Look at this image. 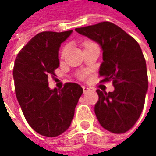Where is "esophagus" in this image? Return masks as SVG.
Masks as SVG:
<instances>
[{"mask_svg":"<svg viewBox=\"0 0 156 156\" xmlns=\"http://www.w3.org/2000/svg\"><path fill=\"white\" fill-rule=\"evenodd\" d=\"M82 88H83V92H84V93H87V91H89V88H88L87 87L83 86V87H82Z\"/></svg>","mask_w":156,"mask_h":156,"instance_id":"obj_1","label":"esophagus"}]
</instances>
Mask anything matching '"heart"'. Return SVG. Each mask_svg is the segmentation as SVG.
Here are the masks:
<instances>
[{
  "label": "heart",
  "mask_w": 156,
  "mask_h": 156,
  "mask_svg": "<svg viewBox=\"0 0 156 156\" xmlns=\"http://www.w3.org/2000/svg\"><path fill=\"white\" fill-rule=\"evenodd\" d=\"M88 44H92V42H90V41H87V42L84 43V45H85V46H87V45H88ZM67 49H68V48L67 47L63 48V49H62V51H61V57H64V56H65V54H66V52H67ZM79 77H80L81 78H84V74H81Z\"/></svg>",
  "instance_id": "1"
}]
</instances>
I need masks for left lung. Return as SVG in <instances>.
<instances>
[{
    "mask_svg": "<svg viewBox=\"0 0 156 156\" xmlns=\"http://www.w3.org/2000/svg\"><path fill=\"white\" fill-rule=\"evenodd\" d=\"M81 35L96 41L103 50L99 76L113 82L115 90H97L95 114L99 124L114 134H123L136 123L148 89L146 63L137 41L115 24L104 21L77 28Z\"/></svg>",
    "mask_w": 156,
    "mask_h": 156,
    "instance_id": "obj_1",
    "label": "left lung"
}]
</instances>
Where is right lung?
<instances>
[{
  "label": "right lung",
  "mask_w": 156,
  "mask_h": 156,
  "mask_svg": "<svg viewBox=\"0 0 156 156\" xmlns=\"http://www.w3.org/2000/svg\"><path fill=\"white\" fill-rule=\"evenodd\" d=\"M71 33L37 34L21 48L14 63L15 93L22 113L34 131L48 137L58 136L69 127L83 93L78 84L71 82L60 90L48 87V78L59 66V47Z\"/></svg>",
  "instance_id": "add662e5"
}]
</instances>
